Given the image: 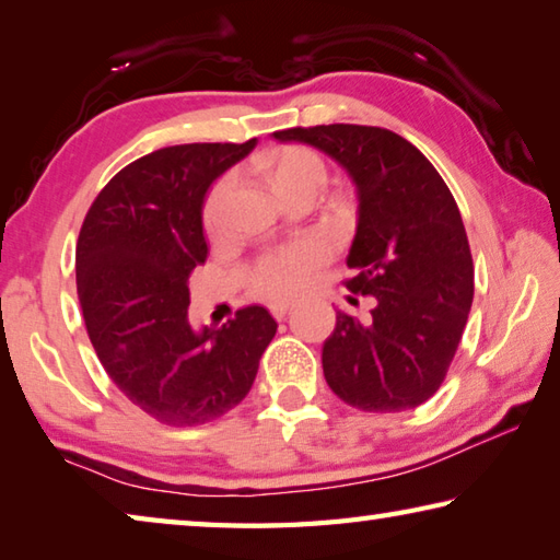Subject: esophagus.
I'll return each mask as SVG.
<instances>
[{
    "mask_svg": "<svg viewBox=\"0 0 560 560\" xmlns=\"http://www.w3.org/2000/svg\"><path fill=\"white\" fill-rule=\"evenodd\" d=\"M289 311H291L289 303H273V306H271V316L277 318V320H283V318L289 316Z\"/></svg>",
    "mask_w": 560,
    "mask_h": 560,
    "instance_id": "34e87169",
    "label": "esophagus"
}]
</instances>
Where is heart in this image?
<instances>
[{
    "label": "heart",
    "mask_w": 560,
    "mask_h": 560,
    "mask_svg": "<svg viewBox=\"0 0 560 560\" xmlns=\"http://www.w3.org/2000/svg\"><path fill=\"white\" fill-rule=\"evenodd\" d=\"M261 170L267 183L271 185L281 200L299 192H316L326 187V165L316 150L303 145H283L271 150L261 158ZM234 187V177L224 175L217 179L202 207V220L210 232H220L224 220V207L230 200V192ZM328 259L326 244L316 240H303L296 244L283 246V249L269 252L254 264L252 269V291L259 299L267 301H287L306 287L311 273H314L320 264Z\"/></svg>",
    "instance_id": "heart-1"
}]
</instances>
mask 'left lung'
<instances>
[{
	"label": "left lung",
	"instance_id": "8db88e82",
	"mask_svg": "<svg viewBox=\"0 0 560 560\" xmlns=\"http://www.w3.org/2000/svg\"><path fill=\"white\" fill-rule=\"evenodd\" d=\"M273 138L320 150L355 185L346 287L375 296V308L368 324L338 311L320 355L328 387L363 412L412 410L440 390L474 299L471 252L450 187L385 128L334 122Z\"/></svg>",
	"mask_w": 560,
	"mask_h": 560
}]
</instances>
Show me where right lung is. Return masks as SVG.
<instances>
[{
	"label": "right lung",
	"instance_id": "add662e5",
	"mask_svg": "<svg viewBox=\"0 0 560 560\" xmlns=\"http://www.w3.org/2000/svg\"><path fill=\"white\" fill-rule=\"evenodd\" d=\"M254 145L189 143L138 158L101 189L75 244V289L101 365L170 428L240 405L277 334L264 306L240 308L222 328L187 320V279L207 259V189Z\"/></svg>",
	"mask_w": 560,
	"mask_h": 560
}]
</instances>
